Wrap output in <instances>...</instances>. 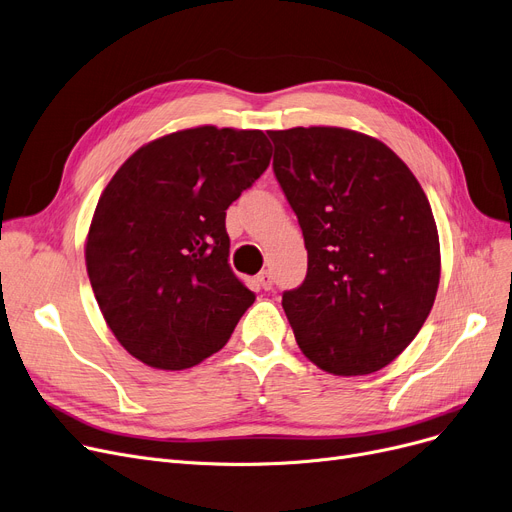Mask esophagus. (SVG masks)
Here are the masks:
<instances>
[{"instance_id": "1", "label": "esophagus", "mask_w": 512, "mask_h": 512, "mask_svg": "<svg viewBox=\"0 0 512 512\" xmlns=\"http://www.w3.org/2000/svg\"><path fill=\"white\" fill-rule=\"evenodd\" d=\"M257 284L263 288V291H270V288L274 286V276L270 270H263L259 276H257Z\"/></svg>"}]
</instances>
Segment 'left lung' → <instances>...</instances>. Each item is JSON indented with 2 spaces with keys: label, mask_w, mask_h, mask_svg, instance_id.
Here are the masks:
<instances>
[{
  "label": "left lung",
  "mask_w": 512,
  "mask_h": 512,
  "mask_svg": "<svg viewBox=\"0 0 512 512\" xmlns=\"http://www.w3.org/2000/svg\"><path fill=\"white\" fill-rule=\"evenodd\" d=\"M268 136L307 249L303 284L282 295L297 345L330 374L381 370L414 341L437 295L429 198L408 165L366 133L293 127Z\"/></svg>",
  "instance_id": "left-lung-1"
}]
</instances>
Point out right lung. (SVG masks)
<instances>
[{"label": "right lung", "mask_w": 512, "mask_h": 512, "mask_svg": "<svg viewBox=\"0 0 512 512\" xmlns=\"http://www.w3.org/2000/svg\"><path fill=\"white\" fill-rule=\"evenodd\" d=\"M270 159L259 129L201 125L144 144L108 182L85 265L108 328L133 358L186 370L228 343L255 293L228 263L226 209Z\"/></svg>", "instance_id": "obj_1"}]
</instances>
